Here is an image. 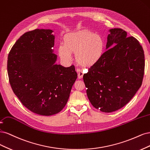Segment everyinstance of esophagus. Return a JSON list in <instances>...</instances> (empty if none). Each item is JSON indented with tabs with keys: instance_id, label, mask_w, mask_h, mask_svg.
<instances>
[{
	"instance_id": "obj_1",
	"label": "esophagus",
	"mask_w": 150,
	"mask_h": 150,
	"mask_svg": "<svg viewBox=\"0 0 150 150\" xmlns=\"http://www.w3.org/2000/svg\"><path fill=\"white\" fill-rule=\"evenodd\" d=\"M76 71H77V73H78V77H79V79H81L83 78V71H82V70H81V69H78L76 70Z\"/></svg>"
}]
</instances>
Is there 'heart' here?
I'll return each mask as SVG.
<instances>
[{"mask_svg":"<svg viewBox=\"0 0 150 150\" xmlns=\"http://www.w3.org/2000/svg\"><path fill=\"white\" fill-rule=\"evenodd\" d=\"M105 48L103 37L89 30H81L67 35L64 43L58 47V53L63 62L73 60V54L76 53V60L84 67H91L99 62Z\"/></svg>","mask_w":150,"mask_h":150,"instance_id":"b5f03b06","label":"heart"}]
</instances>
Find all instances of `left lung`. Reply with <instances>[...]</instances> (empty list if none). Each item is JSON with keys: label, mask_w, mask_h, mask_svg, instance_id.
Masks as SVG:
<instances>
[{"label": "left lung", "mask_w": 150, "mask_h": 150, "mask_svg": "<svg viewBox=\"0 0 150 150\" xmlns=\"http://www.w3.org/2000/svg\"><path fill=\"white\" fill-rule=\"evenodd\" d=\"M109 32L107 50L83 77L90 103L105 113L117 111L132 100L142 84L144 71V51L137 38L127 37L122 28Z\"/></svg>", "instance_id": "1"}]
</instances>
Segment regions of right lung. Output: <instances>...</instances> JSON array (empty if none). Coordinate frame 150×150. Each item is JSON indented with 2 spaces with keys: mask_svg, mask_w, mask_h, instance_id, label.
Masks as SVG:
<instances>
[{
  "mask_svg": "<svg viewBox=\"0 0 150 150\" xmlns=\"http://www.w3.org/2000/svg\"><path fill=\"white\" fill-rule=\"evenodd\" d=\"M52 32L35 29L25 33L13 45L7 60L13 93L27 108L43 116L55 115L64 108L77 79L74 65L55 64Z\"/></svg>",
  "mask_w": 150,
  "mask_h": 150,
  "instance_id": "obj_1",
  "label": "right lung"
}]
</instances>
